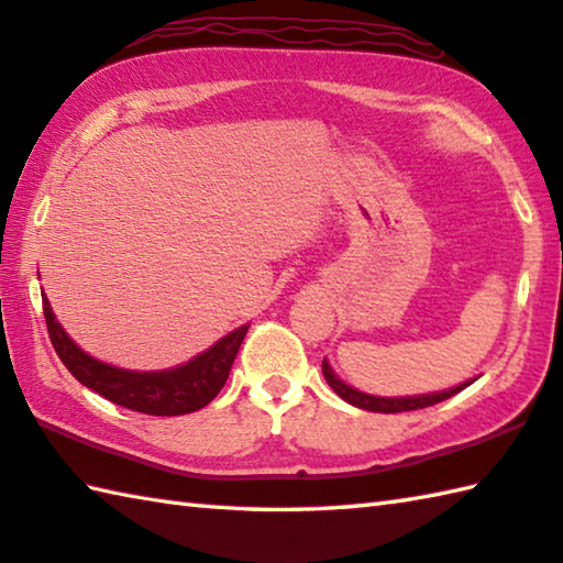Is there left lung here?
Segmentation results:
<instances>
[{
  "label": "left lung",
  "instance_id": "8db88e82",
  "mask_svg": "<svg viewBox=\"0 0 563 563\" xmlns=\"http://www.w3.org/2000/svg\"><path fill=\"white\" fill-rule=\"evenodd\" d=\"M322 374L327 384L332 386V391L336 396H342L346 404H352L356 408H364V411H374V413H401V411H418V408L441 404L445 398H451L455 394L463 391L473 382L457 384L455 388H448V391H438V394H423V396H396V398H384V396H372V394H362L356 388L346 386L342 379H336V374L332 372V366L327 364V360L322 362Z\"/></svg>",
  "mask_w": 563,
  "mask_h": 563
}]
</instances>
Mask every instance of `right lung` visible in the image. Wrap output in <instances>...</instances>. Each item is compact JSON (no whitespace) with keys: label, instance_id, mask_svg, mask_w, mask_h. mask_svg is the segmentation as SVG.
<instances>
[{"label":"right lung","instance_id":"right-lung-1","mask_svg":"<svg viewBox=\"0 0 563 563\" xmlns=\"http://www.w3.org/2000/svg\"><path fill=\"white\" fill-rule=\"evenodd\" d=\"M41 300H44L51 344H54L58 360L66 364V369L80 384L106 396L108 401L150 416H184L211 404L227 384L231 364L236 360L239 346L249 332V324L239 327V330L229 332L223 340L209 346L207 352L194 356L187 364L175 366V369L130 372L98 362L80 350L64 332V327L58 324L44 292H41Z\"/></svg>","mask_w":563,"mask_h":563}]
</instances>
